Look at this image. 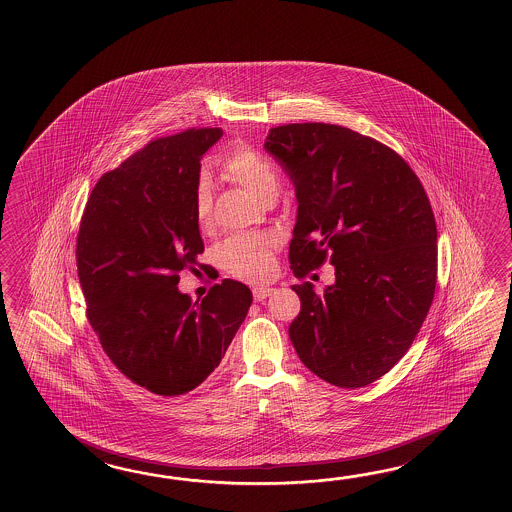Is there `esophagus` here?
<instances>
[{
	"label": "esophagus",
	"instance_id": "obj_1",
	"mask_svg": "<svg viewBox=\"0 0 512 512\" xmlns=\"http://www.w3.org/2000/svg\"><path fill=\"white\" fill-rule=\"evenodd\" d=\"M271 293V287H263V285H261V287H254V289H252V294H254V300H256V302H261L263 298H267V296H269Z\"/></svg>",
	"mask_w": 512,
	"mask_h": 512
}]
</instances>
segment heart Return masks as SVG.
<instances>
[{
	"mask_svg": "<svg viewBox=\"0 0 512 512\" xmlns=\"http://www.w3.org/2000/svg\"><path fill=\"white\" fill-rule=\"evenodd\" d=\"M221 174L240 185L261 203H272L280 192V174L276 166L251 148L236 144L221 161ZM212 185L201 175L196 185V218L199 229L212 225ZM276 240L269 234H240L225 241L219 249V265L241 280L261 282L274 272Z\"/></svg>",
	"mask_w": 512,
	"mask_h": 512,
	"instance_id": "heart-1",
	"label": "heart"
}]
</instances>
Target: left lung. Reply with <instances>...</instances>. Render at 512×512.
<instances>
[{
    "label": "left lung",
    "instance_id": "obj_1",
    "mask_svg": "<svg viewBox=\"0 0 512 512\" xmlns=\"http://www.w3.org/2000/svg\"><path fill=\"white\" fill-rule=\"evenodd\" d=\"M265 150L296 190L294 276L335 267L324 293L293 285L302 307L291 342L320 379L362 388L403 359L434 300L437 229L425 188L392 148L335 124L272 128Z\"/></svg>",
    "mask_w": 512,
    "mask_h": 512
}]
</instances>
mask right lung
I'll use <instances>...</instances> for the list:
<instances>
[{"label":"right lung","instance_id":"obj_1","mask_svg":"<svg viewBox=\"0 0 512 512\" xmlns=\"http://www.w3.org/2000/svg\"><path fill=\"white\" fill-rule=\"evenodd\" d=\"M221 128L148 142L98 179L77 236L87 320L117 370L148 392L179 397L218 368L252 304L251 289L223 280L196 304L179 272L196 271L201 157Z\"/></svg>","mask_w":512,"mask_h":512}]
</instances>
